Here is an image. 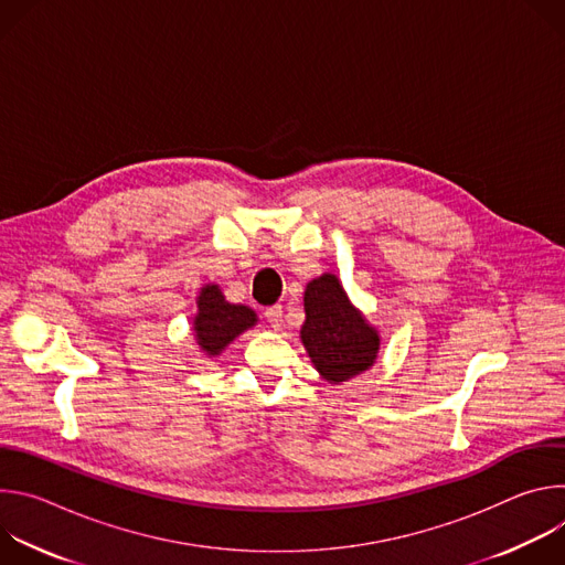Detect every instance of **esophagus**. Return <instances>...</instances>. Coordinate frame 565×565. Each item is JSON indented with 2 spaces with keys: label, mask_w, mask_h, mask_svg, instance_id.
<instances>
[{
  "label": "esophagus",
  "mask_w": 565,
  "mask_h": 565,
  "mask_svg": "<svg viewBox=\"0 0 565 565\" xmlns=\"http://www.w3.org/2000/svg\"><path fill=\"white\" fill-rule=\"evenodd\" d=\"M266 319H268V324L277 331V329H281V321H284V308L279 306V303H275V306H270V308H266Z\"/></svg>",
  "instance_id": "esophagus-1"
}]
</instances>
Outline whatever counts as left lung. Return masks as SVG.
I'll return each instance as SVG.
<instances>
[{
  "label": "left lung",
  "instance_id": "1",
  "mask_svg": "<svg viewBox=\"0 0 565 565\" xmlns=\"http://www.w3.org/2000/svg\"><path fill=\"white\" fill-rule=\"evenodd\" d=\"M303 312L299 340L321 380L342 384L375 364L380 331L349 299L335 273H321L306 284Z\"/></svg>",
  "mask_w": 565,
  "mask_h": 565
}]
</instances>
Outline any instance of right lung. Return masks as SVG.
Instances as JSON below:
<instances>
[{
	"mask_svg": "<svg viewBox=\"0 0 565 565\" xmlns=\"http://www.w3.org/2000/svg\"><path fill=\"white\" fill-rule=\"evenodd\" d=\"M257 312L244 303H230L218 284H203L196 295L192 335L205 358H218L241 333L257 327Z\"/></svg>",
	"mask_w": 565,
	"mask_h": 565,
	"instance_id": "obj_1",
	"label": "right lung"
}]
</instances>
